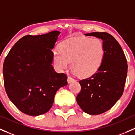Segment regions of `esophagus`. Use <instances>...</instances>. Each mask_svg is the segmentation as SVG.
<instances>
[{"mask_svg": "<svg viewBox=\"0 0 135 135\" xmlns=\"http://www.w3.org/2000/svg\"><path fill=\"white\" fill-rule=\"evenodd\" d=\"M75 81V79L74 78H72V77H70V76H69L68 77V79H67V81L68 83H71L72 81Z\"/></svg>", "mask_w": 135, "mask_h": 135, "instance_id": "obj_1", "label": "esophagus"}]
</instances>
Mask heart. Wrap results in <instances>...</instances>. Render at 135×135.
<instances>
[{"label": "heart", "mask_w": 135, "mask_h": 135, "mask_svg": "<svg viewBox=\"0 0 135 135\" xmlns=\"http://www.w3.org/2000/svg\"><path fill=\"white\" fill-rule=\"evenodd\" d=\"M54 52L53 59L57 69H67L71 61L72 72L81 78H89L101 67L105 57V46L102 40L85 36L69 38L59 45Z\"/></svg>", "instance_id": "1"}]
</instances>
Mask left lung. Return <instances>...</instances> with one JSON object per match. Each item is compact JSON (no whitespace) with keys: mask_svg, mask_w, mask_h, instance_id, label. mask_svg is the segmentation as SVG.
Masks as SVG:
<instances>
[{"mask_svg":"<svg viewBox=\"0 0 135 135\" xmlns=\"http://www.w3.org/2000/svg\"><path fill=\"white\" fill-rule=\"evenodd\" d=\"M85 35L101 39L105 53L98 71L79 81L81 90L76 101L85 113L97 115L109 110L123 94L127 74V60L120 44L110 34L92 32Z\"/></svg>","mask_w":135,"mask_h":135,"instance_id":"1","label":"left lung"}]
</instances>
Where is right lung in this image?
<instances>
[{
	"instance_id": "right-lung-1",
	"label": "right lung",
	"mask_w": 135,
	"mask_h": 135,
	"mask_svg": "<svg viewBox=\"0 0 135 135\" xmlns=\"http://www.w3.org/2000/svg\"><path fill=\"white\" fill-rule=\"evenodd\" d=\"M60 32L25 35L11 48L3 64L5 90L18 109L30 116L45 114L56 92L67 85V76L57 73L52 50Z\"/></svg>"
}]
</instances>
